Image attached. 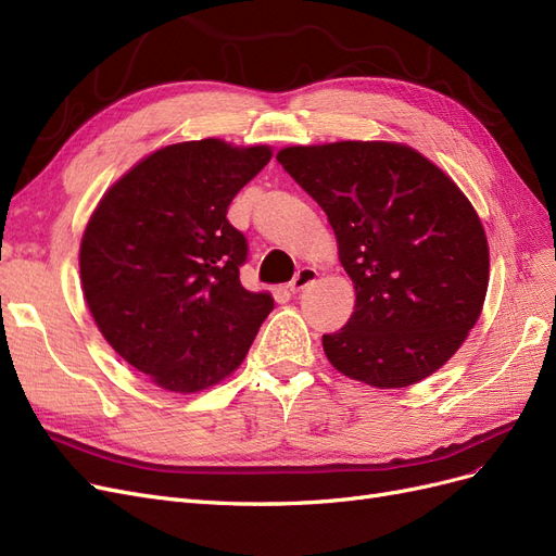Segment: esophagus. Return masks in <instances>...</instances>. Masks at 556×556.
<instances>
[{"label":"esophagus","mask_w":556,"mask_h":556,"mask_svg":"<svg viewBox=\"0 0 556 556\" xmlns=\"http://www.w3.org/2000/svg\"><path fill=\"white\" fill-rule=\"evenodd\" d=\"M315 278H317V271L313 266H304V268H299L296 271V276L292 278V282H290V292L292 294H299V292H304L308 285H313L315 282Z\"/></svg>","instance_id":"34e87169"}]
</instances>
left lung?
Here are the masks:
<instances>
[{
    "instance_id": "obj_1",
    "label": "left lung",
    "mask_w": 556,
    "mask_h": 556,
    "mask_svg": "<svg viewBox=\"0 0 556 556\" xmlns=\"http://www.w3.org/2000/svg\"><path fill=\"white\" fill-rule=\"evenodd\" d=\"M329 217L355 313L323 336L336 371L378 390L431 376L482 313L490 245L439 166L390 141L290 146L276 155Z\"/></svg>"
}]
</instances>
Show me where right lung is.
<instances>
[{
    "label": "right lung",
    "mask_w": 556,
    "mask_h": 556,
    "mask_svg": "<svg viewBox=\"0 0 556 556\" xmlns=\"http://www.w3.org/2000/svg\"><path fill=\"white\" fill-rule=\"evenodd\" d=\"M271 160L220 139L155 150L111 185L80 241V282L109 345L162 390L192 394L245 359L274 311L248 292L231 199Z\"/></svg>",
    "instance_id": "1"
}]
</instances>
